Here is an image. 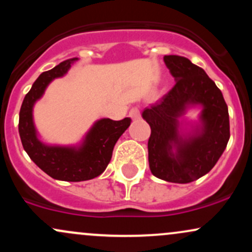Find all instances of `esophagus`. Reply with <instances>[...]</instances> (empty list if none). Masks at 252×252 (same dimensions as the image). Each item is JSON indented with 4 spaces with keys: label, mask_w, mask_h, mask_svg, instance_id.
<instances>
[{
    "label": "esophagus",
    "mask_w": 252,
    "mask_h": 252,
    "mask_svg": "<svg viewBox=\"0 0 252 252\" xmlns=\"http://www.w3.org/2000/svg\"><path fill=\"white\" fill-rule=\"evenodd\" d=\"M129 115H130V117L132 118V120H138V118L141 117L140 109H138V108H132V109L129 111Z\"/></svg>",
    "instance_id": "obj_1"
}]
</instances>
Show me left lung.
<instances>
[{
    "mask_svg": "<svg viewBox=\"0 0 252 252\" xmlns=\"http://www.w3.org/2000/svg\"><path fill=\"white\" fill-rule=\"evenodd\" d=\"M175 79L168 94L142 112L150 126L148 160L161 180L189 184L215 167L230 138L228 110L221 91L206 72L180 56H164ZM201 106L198 124L178 120L187 110Z\"/></svg>",
    "mask_w": 252,
    "mask_h": 252,
    "instance_id": "8db88e82",
    "label": "left lung"
}]
</instances>
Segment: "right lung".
Listing matches in <instances>:
<instances>
[{
	"label": "right lung",
	"instance_id": "add662e5",
	"mask_svg": "<svg viewBox=\"0 0 252 252\" xmlns=\"http://www.w3.org/2000/svg\"><path fill=\"white\" fill-rule=\"evenodd\" d=\"M78 58L65 60L50 71L42 72L26 94L19 117V134L31 160L51 178L62 181H85L100 175L111 160L118 138L129 128L130 120L102 118L97 121L78 146H50L40 141L33 121L36 100L56 78L63 77Z\"/></svg>",
	"mask_w": 252,
	"mask_h": 252
}]
</instances>
